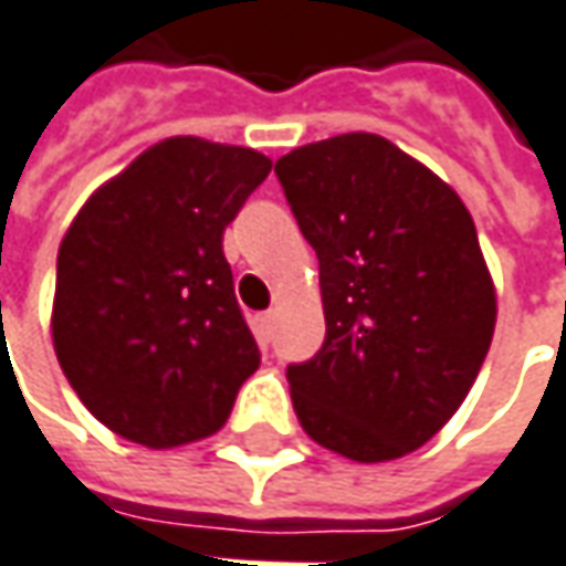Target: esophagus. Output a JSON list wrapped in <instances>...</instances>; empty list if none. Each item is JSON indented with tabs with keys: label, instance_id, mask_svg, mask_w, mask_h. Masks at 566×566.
<instances>
[{
	"label": "esophagus",
	"instance_id": "obj_1",
	"mask_svg": "<svg viewBox=\"0 0 566 566\" xmlns=\"http://www.w3.org/2000/svg\"><path fill=\"white\" fill-rule=\"evenodd\" d=\"M272 322H275V310H269V313L260 316V338L263 342H269V335H272Z\"/></svg>",
	"mask_w": 566,
	"mask_h": 566
}]
</instances>
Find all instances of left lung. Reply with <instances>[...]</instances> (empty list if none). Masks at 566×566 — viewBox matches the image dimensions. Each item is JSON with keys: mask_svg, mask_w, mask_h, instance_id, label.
I'll return each instance as SVG.
<instances>
[{"mask_svg": "<svg viewBox=\"0 0 566 566\" xmlns=\"http://www.w3.org/2000/svg\"><path fill=\"white\" fill-rule=\"evenodd\" d=\"M319 256L325 344L287 366L310 439L357 463L407 458L458 413L495 335L497 297L458 190L379 134L275 163Z\"/></svg>", "mask_w": 566, "mask_h": 566, "instance_id": "obj_1", "label": "left lung"}]
</instances>
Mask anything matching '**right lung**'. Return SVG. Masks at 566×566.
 Segmentation results:
<instances>
[{
	"label": "right lung",
	"mask_w": 566,
	"mask_h": 566,
	"mask_svg": "<svg viewBox=\"0 0 566 566\" xmlns=\"http://www.w3.org/2000/svg\"><path fill=\"white\" fill-rule=\"evenodd\" d=\"M272 159L166 137L87 197L59 247L52 347L93 417L153 451L228 422L260 350L222 234Z\"/></svg>",
	"instance_id": "obj_1"
}]
</instances>
